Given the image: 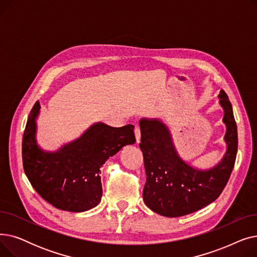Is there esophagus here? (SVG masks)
<instances>
[{
    "mask_svg": "<svg viewBox=\"0 0 257 257\" xmlns=\"http://www.w3.org/2000/svg\"><path fill=\"white\" fill-rule=\"evenodd\" d=\"M134 134H136L137 143H140L141 142V129L139 126H136V128H134Z\"/></svg>",
    "mask_w": 257,
    "mask_h": 257,
    "instance_id": "1",
    "label": "esophagus"
}]
</instances>
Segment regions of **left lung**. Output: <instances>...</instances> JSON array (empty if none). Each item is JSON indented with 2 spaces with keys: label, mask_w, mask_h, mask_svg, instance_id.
Returning a JSON list of instances; mask_svg holds the SVG:
<instances>
[{
  "label": "left lung",
  "mask_w": 257,
  "mask_h": 257,
  "mask_svg": "<svg viewBox=\"0 0 257 257\" xmlns=\"http://www.w3.org/2000/svg\"><path fill=\"white\" fill-rule=\"evenodd\" d=\"M220 105L224 110L227 151L209 170H197L179 156L169 128L159 119L142 118L140 148L144 156L146 183L143 198L154 212L169 218L182 217L205 207L223 192L234 167L237 153V128L232 106L224 90Z\"/></svg>",
  "instance_id": "1"
}]
</instances>
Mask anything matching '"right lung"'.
Masks as SVG:
<instances>
[{
  "label": "right lung",
  "mask_w": 257,
  "mask_h": 257,
  "mask_svg": "<svg viewBox=\"0 0 257 257\" xmlns=\"http://www.w3.org/2000/svg\"><path fill=\"white\" fill-rule=\"evenodd\" d=\"M37 101L23 137V166L34 190L54 207L81 212L97 206L102 197L100 168L121 148L136 143L134 126L119 128L104 123L90 126L78 140L47 152L36 143Z\"/></svg>",
  "instance_id": "1"
}]
</instances>
